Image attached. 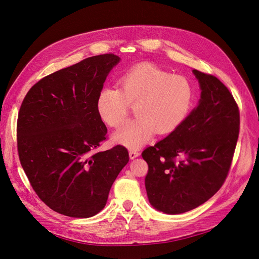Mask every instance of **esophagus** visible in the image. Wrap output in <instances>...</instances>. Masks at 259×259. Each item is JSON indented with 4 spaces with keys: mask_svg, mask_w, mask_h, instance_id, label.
<instances>
[{
    "mask_svg": "<svg viewBox=\"0 0 259 259\" xmlns=\"http://www.w3.org/2000/svg\"><path fill=\"white\" fill-rule=\"evenodd\" d=\"M129 156H130L131 160H133V159H136V157L140 156V152H139V150H130L129 151Z\"/></svg>",
    "mask_w": 259,
    "mask_h": 259,
    "instance_id": "obj_1",
    "label": "esophagus"
}]
</instances>
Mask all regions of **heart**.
Here are the masks:
<instances>
[{
	"mask_svg": "<svg viewBox=\"0 0 259 259\" xmlns=\"http://www.w3.org/2000/svg\"><path fill=\"white\" fill-rule=\"evenodd\" d=\"M118 89L105 87L98 92L96 110L110 127L126 118L129 105L137 117L114 133L116 143L138 149L156 133L167 134L182 125L192 110L195 90L186 77L174 75L152 64H142L118 78Z\"/></svg>",
	"mask_w": 259,
	"mask_h": 259,
	"instance_id": "heart-1",
	"label": "heart"
}]
</instances>
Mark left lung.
Here are the masks:
<instances>
[{"instance_id":"8db88e82","label":"left lung","mask_w":259,"mask_h":259,"mask_svg":"<svg viewBox=\"0 0 259 259\" xmlns=\"http://www.w3.org/2000/svg\"><path fill=\"white\" fill-rule=\"evenodd\" d=\"M193 73L201 89L199 105L178 129L142 153L150 204L169 215L192 210L218 192L239 136V109L229 89L210 74Z\"/></svg>"}]
</instances>
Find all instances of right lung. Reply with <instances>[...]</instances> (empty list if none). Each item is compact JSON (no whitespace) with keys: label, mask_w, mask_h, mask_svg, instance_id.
I'll list each match as a JSON object with an SVG mask.
<instances>
[{"label":"right lung","mask_w":259,"mask_h":259,"mask_svg":"<svg viewBox=\"0 0 259 259\" xmlns=\"http://www.w3.org/2000/svg\"><path fill=\"white\" fill-rule=\"evenodd\" d=\"M119 60L114 54H104L55 72L33 84L21 105V165L38 197L64 216L98 213L129 162L128 150L120 145L93 153L107 134L96 98Z\"/></svg>","instance_id":"obj_1"}]
</instances>
